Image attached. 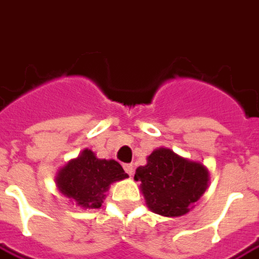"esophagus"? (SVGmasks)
<instances>
[{
  "label": "esophagus",
  "instance_id": "obj_1",
  "mask_svg": "<svg viewBox=\"0 0 259 259\" xmlns=\"http://www.w3.org/2000/svg\"><path fill=\"white\" fill-rule=\"evenodd\" d=\"M123 169L124 172L129 175V176L133 175V165H132V163H123Z\"/></svg>",
  "mask_w": 259,
  "mask_h": 259
}]
</instances>
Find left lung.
I'll return each instance as SVG.
<instances>
[{
  "instance_id": "1",
  "label": "left lung",
  "mask_w": 259,
  "mask_h": 259,
  "mask_svg": "<svg viewBox=\"0 0 259 259\" xmlns=\"http://www.w3.org/2000/svg\"><path fill=\"white\" fill-rule=\"evenodd\" d=\"M147 205L162 217H182L204 194L208 170L201 163L179 157L169 148H159L136 169Z\"/></svg>"
}]
</instances>
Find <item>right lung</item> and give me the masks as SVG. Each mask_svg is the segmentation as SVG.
<instances>
[{"label":"right lung","instance_id":"add662e5","mask_svg":"<svg viewBox=\"0 0 259 259\" xmlns=\"http://www.w3.org/2000/svg\"><path fill=\"white\" fill-rule=\"evenodd\" d=\"M127 178L123 168L113 159H100L91 150L72 159L61 169L57 185L64 195L73 198L76 205L85 209L100 208L111 183Z\"/></svg>","mask_w":259,"mask_h":259}]
</instances>
